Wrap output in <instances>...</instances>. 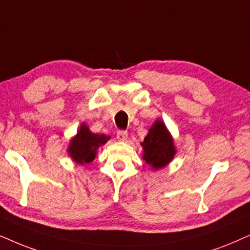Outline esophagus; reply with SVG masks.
Returning <instances> with one entry per match:
<instances>
[{"label":"esophagus","mask_w":250,"mask_h":250,"mask_svg":"<svg viewBox=\"0 0 250 250\" xmlns=\"http://www.w3.org/2000/svg\"><path fill=\"white\" fill-rule=\"evenodd\" d=\"M116 137H118L119 141H127L128 138V132L125 130H119L118 134H116Z\"/></svg>","instance_id":"1"}]
</instances>
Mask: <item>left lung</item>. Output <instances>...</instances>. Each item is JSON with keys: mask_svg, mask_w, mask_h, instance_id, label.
Wrapping results in <instances>:
<instances>
[{"mask_svg": "<svg viewBox=\"0 0 250 250\" xmlns=\"http://www.w3.org/2000/svg\"><path fill=\"white\" fill-rule=\"evenodd\" d=\"M141 145L144 149L143 159L155 170L166 167L176 154L174 141L161 120H156L149 128L147 136Z\"/></svg>", "mask_w": 250, "mask_h": 250, "instance_id": "obj_1", "label": "left lung"}]
</instances>
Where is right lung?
<instances>
[{
  "label": "right lung",
  "mask_w": 250,
  "mask_h": 250,
  "mask_svg": "<svg viewBox=\"0 0 250 250\" xmlns=\"http://www.w3.org/2000/svg\"><path fill=\"white\" fill-rule=\"evenodd\" d=\"M109 136L97 135L89 130L88 125L82 123L75 137L71 139L68 146V154L76 164H90L96 156L99 146L107 143Z\"/></svg>",
  "instance_id": "right-lung-1"
}]
</instances>
